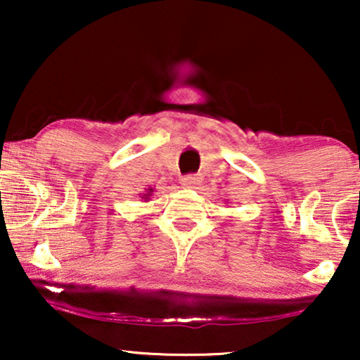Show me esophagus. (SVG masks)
Instances as JSON below:
<instances>
[{
	"mask_svg": "<svg viewBox=\"0 0 360 360\" xmlns=\"http://www.w3.org/2000/svg\"><path fill=\"white\" fill-rule=\"evenodd\" d=\"M200 184H201L200 176H196V175H186L181 179V185H184L185 188H195V186Z\"/></svg>",
	"mask_w": 360,
	"mask_h": 360,
	"instance_id": "esophagus-1",
	"label": "esophagus"
}]
</instances>
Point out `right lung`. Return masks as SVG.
<instances>
[{"label":"right lung","instance_id":"add662e5","mask_svg":"<svg viewBox=\"0 0 360 360\" xmlns=\"http://www.w3.org/2000/svg\"><path fill=\"white\" fill-rule=\"evenodd\" d=\"M152 191H154V190H152V188H147V191H146L144 195L141 196V198H142V200H149V196L152 195Z\"/></svg>","mask_w":360,"mask_h":360}]
</instances>
